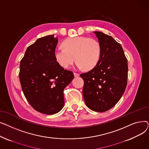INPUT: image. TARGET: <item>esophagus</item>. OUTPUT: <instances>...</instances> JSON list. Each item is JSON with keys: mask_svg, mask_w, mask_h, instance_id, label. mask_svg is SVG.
<instances>
[{"mask_svg": "<svg viewBox=\"0 0 149 149\" xmlns=\"http://www.w3.org/2000/svg\"><path fill=\"white\" fill-rule=\"evenodd\" d=\"M74 75L75 77H78L80 76V74L79 73H77V72H74Z\"/></svg>", "mask_w": 149, "mask_h": 149, "instance_id": "esophagus-1", "label": "esophagus"}]
</instances>
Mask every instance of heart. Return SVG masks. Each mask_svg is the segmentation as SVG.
Returning a JSON list of instances; mask_svg holds the SVG:
<instances>
[{"mask_svg":"<svg viewBox=\"0 0 149 149\" xmlns=\"http://www.w3.org/2000/svg\"><path fill=\"white\" fill-rule=\"evenodd\" d=\"M63 48L57 47L54 57L58 64L69 68L76 60L79 68L91 70L98 63L101 48L99 42L93 38L84 36L70 37L62 43Z\"/></svg>","mask_w":149,"mask_h":149,"instance_id":"heart-1","label":"heart"}]
</instances>
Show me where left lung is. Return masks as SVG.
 I'll return each mask as SVG.
<instances>
[{"instance_id": "obj_1", "label": "left lung", "mask_w": 149, "mask_h": 149, "mask_svg": "<svg viewBox=\"0 0 149 149\" xmlns=\"http://www.w3.org/2000/svg\"><path fill=\"white\" fill-rule=\"evenodd\" d=\"M101 45L98 63L90 71L80 74L84 80L83 95L91 110L103 112L112 108L126 89L127 60L121 45L103 33L93 32Z\"/></svg>"}]
</instances>
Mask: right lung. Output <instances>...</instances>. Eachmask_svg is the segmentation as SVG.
<instances>
[{
  "instance_id": "obj_1",
  "label": "right lung",
  "mask_w": 149,
  "mask_h": 149,
  "mask_svg": "<svg viewBox=\"0 0 149 149\" xmlns=\"http://www.w3.org/2000/svg\"><path fill=\"white\" fill-rule=\"evenodd\" d=\"M54 35L39 38L29 46L20 63L19 79L29 104L46 115L63 107L65 88L74 79L70 70L60 66L54 57L58 39Z\"/></svg>"
}]
</instances>
